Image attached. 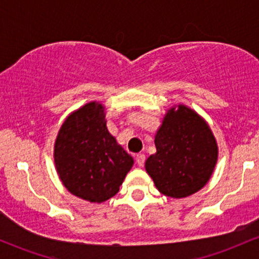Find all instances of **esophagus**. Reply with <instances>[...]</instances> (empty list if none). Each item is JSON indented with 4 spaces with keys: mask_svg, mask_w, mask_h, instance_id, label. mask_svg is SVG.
<instances>
[{
    "mask_svg": "<svg viewBox=\"0 0 259 259\" xmlns=\"http://www.w3.org/2000/svg\"><path fill=\"white\" fill-rule=\"evenodd\" d=\"M135 158H136V163H138L139 167H142L145 163V159H146V157H145L144 153H138L136 154Z\"/></svg>",
    "mask_w": 259,
    "mask_h": 259,
    "instance_id": "1",
    "label": "esophagus"
}]
</instances>
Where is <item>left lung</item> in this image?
I'll return each mask as SVG.
<instances>
[{
    "mask_svg": "<svg viewBox=\"0 0 259 259\" xmlns=\"http://www.w3.org/2000/svg\"><path fill=\"white\" fill-rule=\"evenodd\" d=\"M156 153L145 163L157 190L171 198L200 191L218 160V144L203 117L179 103L168 109L154 135Z\"/></svg>",
    "mask_w": 259,
    "mask_h": 259,
    "instance_id": "8db88e82",
    "label": "left lung"
}]
</instances>
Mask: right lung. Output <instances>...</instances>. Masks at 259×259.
I'll list each match as a JSON object with an SVG mask.
<instances>
[{"mask_svg":"<svg viewBox=\"0 0 259 259\" xmlns=\"http://www.w3.org/2000/svg\"><path fill=\"white\" fill-rule=\"evenodd\" d=\"M53 158L70 194L102 203L119 191L134 158L107 129L105 106L91 101L70 113L59 127Z\"/></svg>","mask_w":259,"mask_h":259,"instance_id":"1","label":"right lung"}]
</instances>
